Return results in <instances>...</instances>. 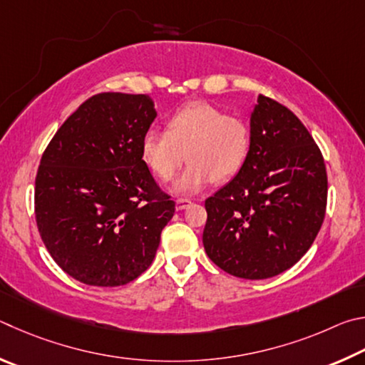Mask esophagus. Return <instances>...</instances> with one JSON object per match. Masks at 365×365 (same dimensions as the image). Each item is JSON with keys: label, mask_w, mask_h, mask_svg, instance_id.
Instances as JSON below:
<instances>
[{"label": "esophagus", "mask_w": 365, "mask_h": 365, "mask_svg": "<svg viewBox=\"0 0 365 365\" xmlns=\"http://www.w3.org/2000/svg\"><path fill=\"white\" fill-rule=\"evenodd\" d=\"M190 205V200L189 199H178L176 200V210L178 212H181V210L187 208Z\"/></svg>", "instance_id": "esophagus-1"}]
</instances>
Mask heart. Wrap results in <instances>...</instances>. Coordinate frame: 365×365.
I'll return each mask as SVG.
<instances>
[{"instance_id":"obj_1","label":"heart","mask_w":365,"mask_h":365,"mask_svg":"<svg viewBox=\"0 0 365 365\" xmlns=\"http://www.w3.org/2000/svg\"><path fill=\"white\" fill-rule=\"evenodd\" d=\"M248 145L250 131L244 120L207 102H192L171 115L166 131L152 128L143 134L140 157L163 181H170L187 158V168L171 184V192L194 195L212 179L234 176L245 162Z\"/></svg>"}]
</instances>
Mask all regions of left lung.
<instances>
[{
	"label": "left lung",
	"mask_w": 365,
	"mask_h": 365,
	"mask_svg": "<svg viewBox=\"0 0 365 365\" xmlns=\"http://www.w3.org/2000/svg\"><path fill=\"white\" fill-rule=\"evenodd\" d=\"M325 205L327 171L314 139L292 110L258 96L245 162L205 200L203 247L231 276L274 277L309 250Z\"/></svg>",
	"instance_id": "left-lung-1"
}]
</instances>
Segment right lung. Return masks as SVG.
Instances as JSON below:
<instances>
[{
	"label": "right lung",
	"mask_w": 365,
	"mask_h": 365,
	"mask_svg": "<svg viewBox=\"0 0 365 365\" xmlns=\"http://www.w3.org/2000/svg\"><path fill=\"white\" fill-rule=\"evenodd\" d=\"M155 117L147 94H96L43 153L38 231L61 269L83 284L118 287L139 277L175 215V202L140 157V139Z\"/></svg>",
	"instance_id": "obj_1"
}]
</instances>
